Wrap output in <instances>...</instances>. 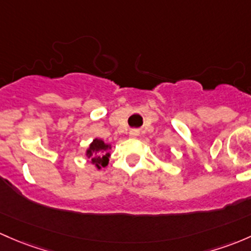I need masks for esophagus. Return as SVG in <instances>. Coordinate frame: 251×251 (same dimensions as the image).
Here are the masks:
<instances>
[{
    "instance_id": "1",
    "label": "esophagus",
    "mask_w": 251,
    "mask_h": 251,
    "mask_svg": "<svg viewBox=\"0 0 251 251\" xmlns=\"http://www.w3.org/2000/svg\"><path fill=\"white\" fill-rule=\"evenodd\" d=\"M139 134V132H138V130H131L130 131V136L131 137H137Z\"/></svg>"
}]
</instances>
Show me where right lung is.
Returning a JSON list of instances; mask_svg holds the SVG:
<instances>
[{
  "mask_svg": "<svg viewBox=\"0 0 251 251\" xmlns=\"http://www.w3.org/2000/svg\"><path fill=\"white\" fill-rule=\"evenodd\" d=\"M110 150H112V144L104 143V141L100 138H95L89 144L85 151V156L88 161H90L91 165H94L97 170H101L102 167L108 166Z\"/></svg>",
  "mask_w": 251,
  "mask_h": 251,
  "instance_id": "obj_1",
  "label": "right lung"
}]
</instances>
